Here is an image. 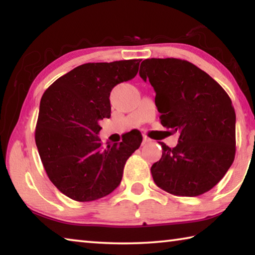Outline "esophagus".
Masks as SVG:
<instances>
[{
    "label": "esophagus",
    "instance_id": "obj_1",
    "mask_svg": "<svg viewBox=\"0 0 255 255\" xmlns=\"http://www.w3.org/2000/svg\"><path fill=\"white\" fill-rule=\"evenodd\" d=\"M149 141H150V139H149L147 136H144L143 137V144H148Z\"/></svg>",
    "mask_w": 255,
    "mask_h": 255
}]
</instances>
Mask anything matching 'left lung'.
Here are the masks:
<instances>
[{
    "label": "left lung",
    "mask_w": 255,
    "mask_h": 255,
    "mask_svg": "<svg viewBox=\"0 0 255 255\" xmlns=\"http://www.w3.org/2000/svg\"><path fill=\"white\" fill-rule=\"evenodd\" d=\"M139 75L156 92L164 127L180 131L179 143H164L150 167L154 182L174 196L197 197L213 189L235 158L236 116L231 98L213 77L188 60L150 58Z\"/></svg>",
    "instance_id": "obj_1"
}]
</instances>
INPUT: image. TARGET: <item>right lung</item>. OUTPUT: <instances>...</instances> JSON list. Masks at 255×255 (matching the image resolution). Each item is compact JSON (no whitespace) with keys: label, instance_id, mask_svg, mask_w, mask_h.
Returning a JSON list of instances; mask_svg holds the SVG:
<instances>
[{"label":"right lung","instance_id":"add662e5","mask_svg":"<svg viewBox=\"0 0 255 255\" xmlns=\"http://www.w3.org/2000/svg\"><path fill=\"white\" fill-rule=\"evenodd\" d=\"M140 59L88 63L56 80L40 100L34 139L49 180L80 202L100 199L120 184L124 166L139 148V130L103 147L99 122L110 118V92L133 79Z\"/></svg>","mask_w":255,"mask_h":255}]
</instances>
